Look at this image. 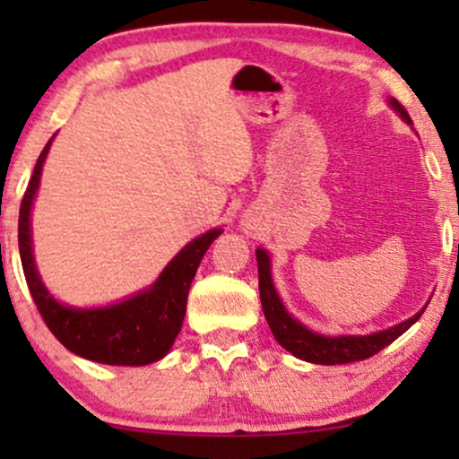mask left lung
<instances>
[{
  "label": "left lung",
  "instance_id": "obj_1",
  "mask_svg": "<svg viewBox=\"0 0 459 459\" xmlns=\"http://www.w3.org/2000/svg\"><path fill=\"white\" fill-rule=\"evenodd\" d=\"M388 105L397 112L408 125H412L408 112L397 99H388ZM256 263H259V293H261V307L265 313L267 325H270L273 339L281 343L284 350L291 351L299 360L315 362V365H347V362L365 360L373 354L391 345L397 336H402L414 321H419L423 310L412 315L410 319L402 321V324L393 325L388 330L373 332V334H343V336H325L319 332L308 330L307 325L299 324L289 315L284 308L281 296L276 293L272 281V261L263 247L256 250Z\"/></svg>",
  "mask_w": 459,
  "mask_h": 459
}]
</instances>
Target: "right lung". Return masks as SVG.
Instances as JSON below:
<instances>
[{
  "mask_svg": "<svg viewBox=\"0 0 459 459\" xmlns=\"http://www.w3.org/2000/svg\"><path fill=\"white\" fill-rule=\"evenodd\" d=\"M51 138L40 152L34 166L25 196L21 200L19 212V255L23 265L25 281L34 298L36 308L43 315L47 328L54 332L73 354L101 365L142 367L161 360L170 351L177 334L181 332L186 319L187 293L204 252L213 244L215 237L222 235V229H212L196 237L163 267L155 282L135 296L125 298L123 302L97 308H75L57 302L47 291L36 270L34 250H31L30 213L39 192L40 172L51 149Z\"/></svg>",
  "mask_w": 459,
  "mask_h": 459,
  "instance_id": "obj_1",
  "label": "right lung"
}]
</instances>
